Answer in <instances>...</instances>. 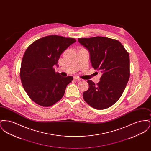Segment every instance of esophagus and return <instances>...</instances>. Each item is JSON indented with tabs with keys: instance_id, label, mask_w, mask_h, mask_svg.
<instances>
[{
	"instance_id": "34e87169",
	"label": "esophagus",
	"mask_w": 151,
	"mask_h": 151,
	"mask_svg": "<svg viewBox=\"0 0 151 151\" xmlns=\"http://www.w3.org/2000/svg\"><path fill=\"white\" fill-rule=\"evenodd\" d=\"M73 79L75 80H81V79L79 78V77H77V76H74Z\"/></svg>"
}]
</instances>
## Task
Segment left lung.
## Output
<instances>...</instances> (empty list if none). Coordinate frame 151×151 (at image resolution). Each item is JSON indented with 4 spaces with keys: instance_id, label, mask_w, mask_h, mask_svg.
Listing matches in <instances>:
<instances>
[{
    "instance_id": "left-lung-1",
    "label": "left lung",
    "mask_w": 151,
    "mask_h": 151,
    "mask_svg": "<svg viewBox=\"0 0 151 151\" xmlns=\"http://www.w3.org/2000/svg\"><path fill=\"white\" fill-rule=\"evenodd\" d=\"M78 41L89 51L92 67L102 73L97 84L87 81L89 86L83 99L96 109L109 108L119 99L129 80V54L119 41L108 37L79 38Z\"/></svg>"
}]
</instances>
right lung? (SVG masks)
I'll list each match as a JSON object with an SVG mask.
<instances>
[{
	"label": "right lung",
	"mask_w": 151,
	"mask_h": 151,
	"mask_svg": "<svg viewBox=\"0 0 151 151\" xmlns=\"http://www.w3.org/2000/svg\"><path fill=\"white\" fill-rule=\"evenodd\" d=\"M76 40L50 35L30 44L22 59L20 76L30 99L37 104L48 107L60 100L72 76L63 77L54 68L62 53Z\"/></svg>",
	"instance_id": "right-lung-1"
}]
</instances>
